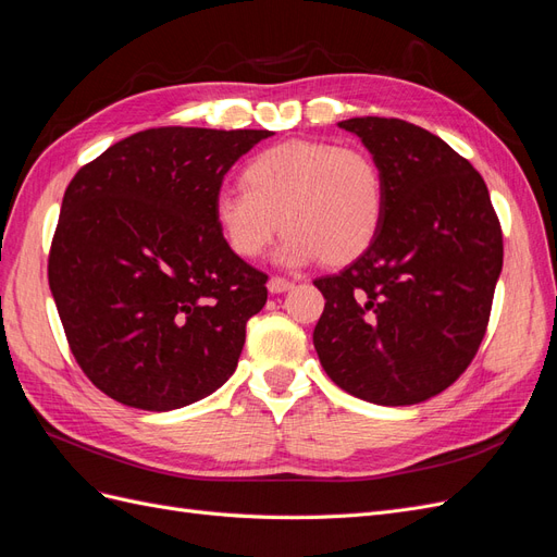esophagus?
Listing matches in <instances>:
<instances>
[{
	"label": "esophagus",
	"instance_id": "1",
	"mask_svg": "<svg viewBox=\"0 0 557 557\" xmlns=\"http://www.w3.org/2000/svg\"><path fill=\"white\" fill-rule=\"evenodd\" d=\"M293 281L290 278H283V276H272L267 281V288H269V293H285V290H290L293 288Z\"/></svg>",
	"mask_w": 557,
	"mask_h": 557
}]
</instances>
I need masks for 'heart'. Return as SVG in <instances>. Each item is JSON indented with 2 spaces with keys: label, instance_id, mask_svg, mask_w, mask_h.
<instances>
[{
  "label": "heart",
  "instance_id": "heart-1",
  "mask_svg": "<svg viewBox=\"0 0 557 557\" xmlns=\"http://www.w3.org/2000/svg\"><path fill=\"white\" fill-rule=\"evenodd\" d=\"M385 213V178L360 146L293 139L269 146L242 170V188L213 197V221L237 258L264 252L276 232L285 264L358 260L374 244Z\"/></svg>",
  "mask_w": 557,
  "mask_h": 557
}]
</instances>
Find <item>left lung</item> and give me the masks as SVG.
Returning <instances> with one entry per match:
<instances>
[{
	"label": "left lung",
	"instance_id": "left-lung-1",
	"mask_svg": "<svg viewBox=\"0 0 557 557\" xmlns=\"http://www.w3.org/2000/svg\"><path fill=\"white\" fill-rule=\"evenodd\" d=\"M385 178L374 244L313 281L325 311L320 364L342 391L383 407L425 401L474 360L502 272V227L485 181L462 156L399 117H350Z\"/></svg>",
	"mask_w": 557,
	"mask_h": 557
}]
</instances>
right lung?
<instances>
[{"instance_id": "1", "label": "right lung", "mask_w": 557, "mask_h": 557, "mask_svg": "<svg viewBox=\"0 0 557 557\" xmlns=\"http://www.w3.org/2000/svg\"><path fill=\"white\" fill-rule=\"evenodd\" d=\"M269 129L156 127L113 144L66 185L48 283L78 367L111 399L172 411L237 369L267 274L213 221L230 166Z\"/></svg>"}]
</instances>
